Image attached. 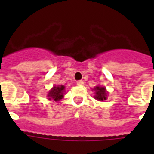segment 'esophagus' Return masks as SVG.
I'll return each mask as SVG.
<instances>
[{
  "instance_id": "esophagus-1",
  "label": "esophagus",
  "mask_w": 154,
  "mask_h": 154,
  "mask_svg": "<svg viewBox=\"0 0 154 154\" xmlns=\"http://www.w3.org/2000/svg\"><path fill=\"white\" fill-rule=\"evenodd\" d=\"M77 84L78 85H84V82L82 81V80H81V81H77Z\"/></svg>"
}]
</instances>
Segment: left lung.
<instances>
[{
  "label": "left lung",
  "instance_id": "8db88e82",
  "mask_svg": "<svg viewBox=\"0 0 154 154\" xmlns=\"http://www.w3.org/2000/svg\"><path fill=\"white\" fill-rule=\"evenodd\" d=\"M94 90L96 91V95L94 96V97L98 100V101H104V100H106V91H105V87H100L97 86L96 88H94Z\"/></svg>",
  "mask_w": 154,
  "mask_h": 154
}]
</instances>
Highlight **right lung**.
<instances>
[{
    "mask_svg": "<svg viewBox=\"0 0 154 154\" xmlns=\"http://www.w3.org/2000/svg\"><path fill=\"white\" fill-rule=\"evenodd\" d=\"M65 89V86L63 85H58V86H54L53 89L49 91V94H48V97L49 99H53L54 101H58L63 97V92Z\"/></svg>",
    "mask_w": 154,
    "mask_h": 154,
    "instance_id": "right-lung-1",
    "label": "right lung"
}]
</instances>
